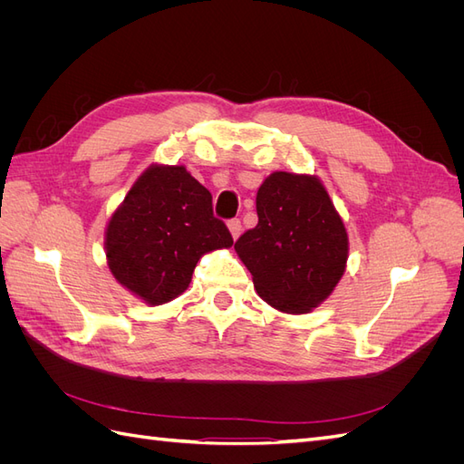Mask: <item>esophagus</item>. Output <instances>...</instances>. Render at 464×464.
Wrapping results in <instances>:
<instances>
[{
    "label": "esophagus",
    "instance_id": "1",
    "mask_svg": "<svg viewBox=\"0 0 464 464\" xmlns=\"http://www.w3.org/2000/svg\"><path fill=\"white\" fill-rule=\"evenodd\" d=\"M228 230H230L234 240H237V237H240V234H242V222H240V218L228 220Z\"/></svg>",
    "mask_w": 464,
    "mask_h": 464
}]
</instances>
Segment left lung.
I'll use <instances>...</instances> for the list:
<instances>
[{"label":"left lung","mask_w":464,"mask_h":464,"mask_svg":"<svg viewBox=\"0 0 464 464\" xmlns=\"http://www.w3.org/2000/svg\"><path fill=\"white\" fill-rule=\"evenodd\" d=\"M256 228L234 244L259 296L285 314L325 302L344 275L348 234L321 179L273 172L257 189Z\"/></svg>","instance_id":"8db88e82"}]
</instances>
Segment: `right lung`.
I'll use <instances>...</instances> for the list:
<instances>
[{
	"instance_id": "add662e5",
	"label": "right lung",
	"mask_w": 464,
	"mask_h": 464,
	"mask_svg": "<svg viewBox=\"0 0 464 464\" xmlns=\"http://www.w3.org/2000/svg\"><path fill=\"white\" fill-rule=\"evenodd\" d=\"M104 236L111 275L149 305L178 298L205 254L234 244L208 189L186 166L164 164L137 178Z\"/></svg>"
}]
</instances>
